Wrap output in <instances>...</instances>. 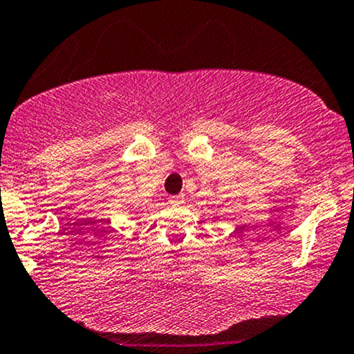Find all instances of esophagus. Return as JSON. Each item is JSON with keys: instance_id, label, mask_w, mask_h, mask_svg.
I'll return each mask as SVG.
<instances>
[{"instance_id": "esophagus-1", "label": "esophagus", "mask_w": 354, "mask_h": 354, "mask_svg": "<svg viewBox=\"0 0 354 354\" xmlns=\"http://www.w3.org/2000/svg\"><path fill=\"white\" fill-rule=\"evenodd\" d=\"M170 204H172L174 207H177V206H182V204H184V196H174V197H170V201H169Z\"/></svg>"}]
</instances>
